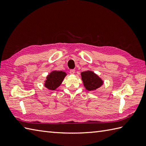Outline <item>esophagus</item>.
<instances>
[{"label": "esophagus", "instance_id": "obj_1", "mask_svg": "<svg viewBox=\"0 0 146 146\" xmlns=\"http://www.w3.org/2000/svg\"><path fill=\"white\" fill-rule=\"evenodd\" d=\"M70 73L71 75H74V74H75V70H73H73H70Z\"/></svg>", "mask_w": 146, "mask_h": 146}]
</instances>
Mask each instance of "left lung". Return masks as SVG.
Segmentation results:
<instances>
[{"label": "left lung", "mask_w": 146, "mask_h": 146, "mask_svg": "<svg viewBox=\"0 0 146 146\" xmlns=\"http://www.w3.org/2000/svg\"><path fill=\"white\" fill-rule=\"evenodd\" d=\"M81 76L85 88L88 91L95 90L104 83L103 80L92 71H83L81 73Z\"/></svg>", "instance_id": "8db88e82"}]
</instances>
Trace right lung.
<instances>
[{"mask_svg":"<svg viewBox=\"0 0 146 146\" xmlns=\"http://www.w3.org/2000/svg\"><path fill=\"white\" fill-rule=\"evenodd\" d=\"M66 73L62 71H52L46 77L44 86L51 90H55L61 84Z\"/></svg>","mask_w":146,"mask_h":146,"instance_id":"1","label":"right lung"}]
</instances>
